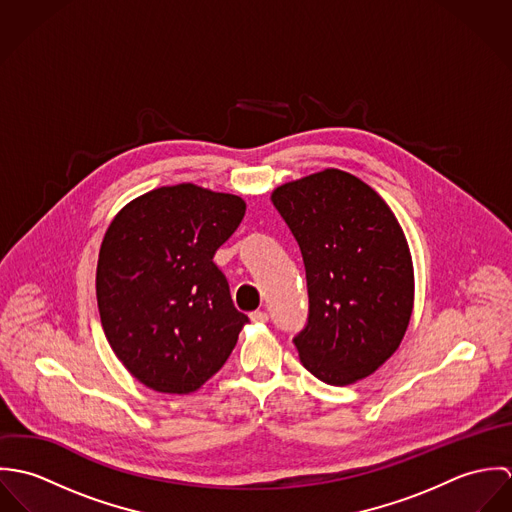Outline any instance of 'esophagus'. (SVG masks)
Listing matches in <instances>:
<instances>
[{
  "instance_id": "esophagus-1",
  "label": "esophagus",
  "mask_w": 512,
  "mask_h": 512,
  "mask_svg": "<svg viewBox=\"0 0 512 512\" xmlns=\"http://www.w3.org/2000/svg\"><path fill=\"white\" fill-rule=\"evenodd\" d=\"M250 319H252L254 323H266V321L270 319V315H268L266 311H252V313H250Z\"/></svg>"
}]
</instances>
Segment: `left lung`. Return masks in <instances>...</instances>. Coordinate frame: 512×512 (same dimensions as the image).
<instances>
[{
    "instance_id": "obj_1",
    "label": "left lung",
    "mask_w": 512,
    "mask_h": 512,
    "mask_svg": "<svg viewBox=\"0 0 512 512\" xmlns=\"http://www.w3.org/2000/svg\"><path fill=\"white\" fill-rule=\"evenodd\" d=\"M272 203L305 266L299 359L327 384H353L390 359L408 329L414 272L404 232L376 191L339 169L278 187Z\"/></svg>"
}]
</instances>
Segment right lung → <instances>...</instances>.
Masks as SVG:
<instances>
[{
	"label": "right lung",
	"instance_id": "1",
	"mask_svg": "<svg viewBox=\"0 0 512 512\" xmlns=\"http://www.w3.org/2000/svg\"><path fill=\"white\" fill-rule=\"evenodd\" d=\"M246 203L191 183L126 205L106 230L96 299L106 339L149 388L189 394L230 357L248 323L213 262Z\"/></svg>",
	"mask_w": 512,
	"mask_h": 512
}]
</instances>
